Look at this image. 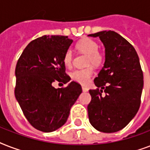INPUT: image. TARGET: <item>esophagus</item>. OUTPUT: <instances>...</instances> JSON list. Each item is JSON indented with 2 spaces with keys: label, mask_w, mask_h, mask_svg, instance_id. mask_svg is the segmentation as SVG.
Masks as SVG:
<instances>
[{
  "label": "esophagus",
  "mask_w": 150,
  "mask_h": 150,
  "mask_svg": "<svg viewBox=\"0 0 150 150\" xmlns=\"http://www.w3.org/2000/svg\"><path fill=\"white\" fill-rule=\"evenodd\" d=\"M82 91H83V92H87L88 90H89V89H88V88H87V87H86V86H82Z\"/></svg>",
  "instance_id": "esophagus-1"
}]
</instances>
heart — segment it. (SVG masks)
Returning a JSON list of instances; mask_svg holds the SVG:
<instances>
[{
	"label": "heart",
	"instance_id": "1",
	"mask_svg": "<svg viewBox=\"0 0 150 150\" xmlns=\"http://www.w3.org/2000/svg\"><path fill=\"white\" fill-rule=\"evenodd\" d=\"M75 48L81 53L87 54V64H93L98 66L103 61V55L98 51L99 45L96 41L89 38H82L75 45ZM72 53L71 50H67L63 57L64 64L66 67H71L72 64ZM93 69L91 66L82 69H77L71 74V79L82 85H86L89 83V79L93 75Z\"/></svg>",
	"mask_w": 150,
	"mask_h": 150
}]
</instances>
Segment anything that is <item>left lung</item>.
I'll return each mask as SVG.
<instances>
[{
  "label": "left lung",
  "instance_id": "8db88e82",
  "mask_svg": "<svg viewBox=\"0 0 150 150\" xmlns=\"http://www.w3.org/2000/svg\"><path fill=\"white\" fill-rule=\"evenodd\" d=\"M88 36L99 37L105 47L104 64L94 79L97 89L89 90V122L100 132H116L125 128L139 109L143 89L139 58L133 46L115 32Z\"/></svg>",
  "mask_w": 150,
  "mask_h": 150
}]
</instances>
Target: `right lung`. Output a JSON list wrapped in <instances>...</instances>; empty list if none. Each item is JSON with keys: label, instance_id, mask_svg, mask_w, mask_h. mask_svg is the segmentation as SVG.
<instances>
[{"label": "right lung", "instance_id": "obj_1", "mask_svg": "<svg viewBox=\"0 0 150 150\" xmlns=\"http://www.w3.org/2000/svg\"><path fill=\"white\" fill-rule=\"evenodd\" d=\"M73 40L64 36H43L25 48L15 68V96L32 126L51 132L64 125L71 107L82 93L79 83L55 89L54 82L67 83L64 54Z\"/></svg>", "mask_w": 150, "mask_h": 150}]
</instances>
